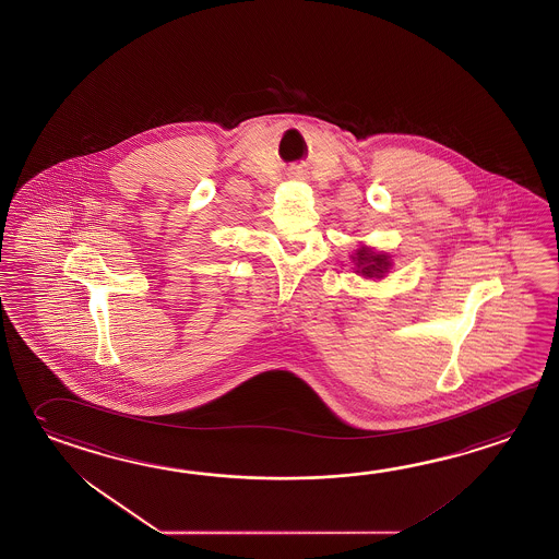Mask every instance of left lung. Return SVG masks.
I'll return each instance as SVG.
<instances>
[{"mask_svg": "<svg viewBox=\"0 0 559 559\" xmlns=\"http://www.w3.org/2000/svg\"><path fill=\"white\" fill-rule=\"evenodd\" d=\"M353 262L357 265V274L362 275V277H374V280L383 277L391 267V258L386 253L374 252L367 246H361L355 252Z\"/></svg>", "mask_w": 559, "mask_h": 559, "instance_id": "1", "label": "left lung"}]
</instances>
